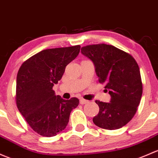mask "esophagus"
<instances>
[{
	"label": "esophagus",
	"instance_id": "obj_1",
	"mask_svg": "<svg viewBox=\"0 0 158 158\" xmlns=\"http://www.w3.org/2000/svg\"><path fill=\"white\" fill-rule=\"evenodd\" d=\"M79 102H80L81 104H87L89 101H88L87 100H85V99H83V98H81L80 100H79Z\"/></svg>",
	"mask_w": 158,
	"mask_h": 158
}]
</instances>
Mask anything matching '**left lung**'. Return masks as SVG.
Here are the masks:
<instances>
[{"label":"left lung","mask_w":158,"mask_h":158,"mask_svg":"<svg viewBox=\"0 0 158 158\" xmlns=\"http://www.w3.org/2000/svg\"><path fill=\"white\" fill-rule=\"evenodd\" d=\"M95 66L98 81L105 84L110 102L95 101L99 113L93 123L102 129L122 128L132 119L142 94V82L139 65L134 57L113 45L98 44L81 48Z\"/></svg>","instance_id":"1"}]
</instances>
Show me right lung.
<instances>
[{
  "mask_svg": "<svg viewBox=\"0 0 158 158\" xmlns=\"http://www.w3.org/2000/svg\"><path fill=\"white\" fill-rule=\"evenodd\" d=\"M80 45L43 50L26 60L16 76V103L35 132L52 137L67 126L76 98L64 100L55 95L53 86L60 80L66 66L78 56Z\"/></svg>",
  "mask_w": 158,
  "mask_h": 158,
  "instance_id": "obj_1",
  "label": "right lung"
}]
</instances>
